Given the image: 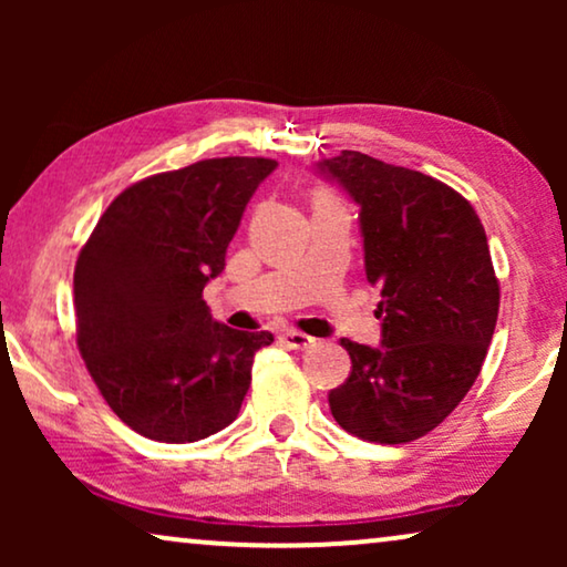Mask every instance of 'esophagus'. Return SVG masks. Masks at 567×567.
<instances>
[{"label": "esophagus", "instance_id": "1", "mask_svg": "<svg viewBox=\"0 0 567 567\" xmlns=\"http://www.w3.org/2000/svg\"><path fill=\"white\" fill-rule=\"evenodd\" d=\"M281 343L289 348V351H307V348H315L317 340L305 336V332L299 330H286L281 336Z\"/></svg>", "mask_w": 567, "mask_h": 567}]
</instances>
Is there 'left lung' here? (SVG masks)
I'll list each match as a JSON object with an SVG mask.
<instances>
[{"label": "left lung", "instance_id": "left-lung-1", "mask_svg": "<svg viewBox=\"0 0 567 567\" xmlns=\"http://www.w3.org/2000/svg\"><path fill=\"white\" fill-rule=\"evenodd\" d=\"M359 204L367 281L382 291V346L343 338L351 374L330 392L340 429L377 444L425 436L483 369L501 289L483 224L441 181L343 150L317 162Z\"/></svg>", "mask_w": 567, "mask_h": 567}]
</instances>
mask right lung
<instances>
[{
  "label": "right lung",
  "mask_w": 567,
  "mask_h": 567,
  "mask_svg": "<svg viewBox=\"0 0 567 567\" xmlns=\"http://www.w3.org/2000/svg\"><path fill=\"white\" fill-rule=\"evenodd\" d=\"M266 157L204 159L121 193L74 268L76 343L100 394L128 429L190 444L227 429L250 390L268 330L216 322L204 286L258 185Z\"/></svg>",
  "instance_id": "1"
}]
</instances>
